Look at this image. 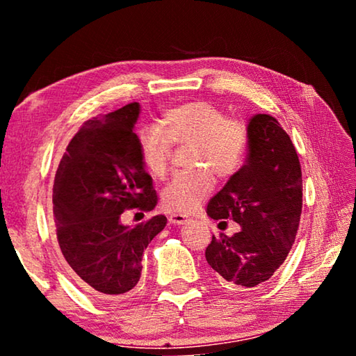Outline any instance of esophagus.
Masks as SVG:
<instances>
[{"label": "esophagus", "instance_id": "esophagus-1", "mask_svg": "<svg viewBox=\"0 0 356 356\" xmlns=\"http://www.w3.org/2000/svg\"><path fill=\"white\" fill-rule=\"evenodd\" d=\"M170 221L172 222V225H177V226H180V225H185V222L188 221V216H186V215H182V213H174V215H171Z\"/></svg>", "mask_w": 356, "mask_h": 356}]
</instances>
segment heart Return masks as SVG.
Returning a JSON list of instances; mask_svg holds the SVG:
<instances>
[{
    "label": "heart",
    "instance_id": "obj_1",
    "mask_svg": "<svg viewBox=\"0 0 356 356\" xmlns=\"http://www.w3.org/2000/svg\"><path fill=\"white\" fill-rule=\"evenodd\" d=\"M172 144H191L190 166L177 174L161 193L166 210L190 213L213 188L212 174L232 177L242 168L250 146V130L242 119L207 100H193L166 110L159 120L138 134V152L146 170L163 179L168 172Z\"/></svg>",
    "mask_w": 356,
    "mask_h": 356
}]
</instances>
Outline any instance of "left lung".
Wrapping results in <instances>:
<instances>
[{
    "mask_svg": "<svg viewBox=\"0 0 356 356\" xmlns=\"http://www.w3.org/2000/svg\"><path fill=\"white\" fill-rule=\"evenodd\" d=\"M250 146L245 165L207 206L212 220L240 226L234 236L212 237L207 264L222 286L252 289L272 278L286 261L297 236L303 180L295 146L278 120L256 114L248 122Z\"/></svg>",
    "mask_w": 356,
    "mask_h": 356,
    "instance_id": "left-lung-1",
    "label": "left lung"
}]
</instances>
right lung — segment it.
<instances>
[{"instance_id":"add662e5","label":"right lung","mask_w":356,"mask_h":356,"mask_svg":"<svg viewBox=\"0 0 356 356\" xmlns=\"http://www.w3.org/2000/svg\"><path fill=\"white\" fill-rule=\"evenodd\" d=\"M138 116L134 102L86 120L53 184L56 238L70 275L106 300L122 298L138 284L143 252L168 222L165 215L135 227L120 222L125 210L150 212L159 201L138 152Z\"/></svg>"}]
</instances>
